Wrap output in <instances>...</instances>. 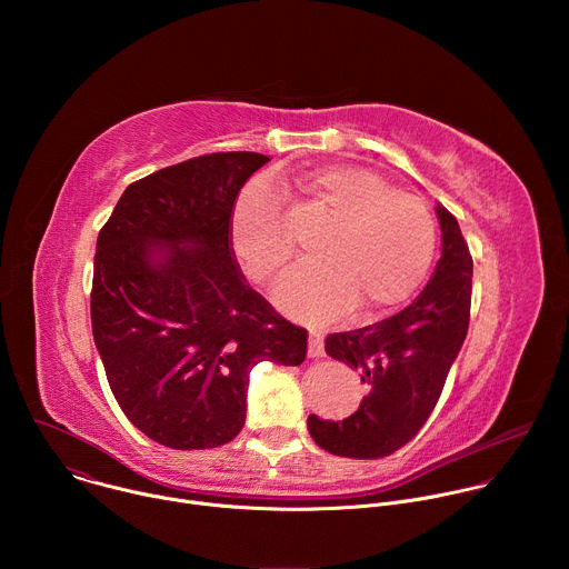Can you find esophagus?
<instances>
[{
  "label": "esophagus",
  "mask_w": 569,
  "mask_h": 569,
  "mask_svg": "<svg viewBox=\"0 0 569 569\" xmlns=\"http://www.w3.org/2000/svg\"><path fill=\"white\" fill-rule=\"evenodd\" d=\"M308 356L310 358H321L323 356V336L315 329L308 333Z\"/></svg>",
  "instance_id": "1"
}]
</instances>
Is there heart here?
<instances>
[{
	"mask_svg": "<svg viewBox=\"0 0 569 569\" xmlns=\"http://www.w3.org/2000/svg\"><path fill=\"white\" fill-rule=\"evenodd\" d=\"M281 184L331 220L317 248L321 261L281 279V308L331 321L356 303L365 312L396 308L421 288L437 252V220L421 196L393 189L380 173L356 164L315 169ZM231 246L242 270L261 283L292 259L283 198L272 182L259 178L240 191L231 211Z\"/></svg>",
	"mask_w": 569,
	"mask_h": 569,
	"instance_id": "obj_1",
	"label": "heart"
}]
</instances>
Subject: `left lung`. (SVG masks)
<instances>
[{"mask_svg":"<svg viewBox=\"0 0 569 569\" xmlns=\"http://www.w3.org/2000/svg\"><path fill=\"white\" fill-rule=\"evenodd\" d=\"M441 259L423 292L369 327L331 333L327 353L353 367L367 385L358 412L345 421L308 417L319 448L338 457H389L430 419L448 371L466 340L472 295V257L457 218L437 207Z\"/></svg>","mask_w":569,"mask_h":569,"instance_id":"obj_1","label":"left lung"}]
</instances>
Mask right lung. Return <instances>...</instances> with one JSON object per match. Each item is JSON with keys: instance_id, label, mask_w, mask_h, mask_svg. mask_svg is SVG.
Here are the masks:
<instances>
[{"instance_id": "add662e5", "label": "right lung", "mask_w": 569, "mask_h": 569, "mask_svg": "<svg viewBox=\"0 0 569 569\" xmlns=\"http://www.w3.org/2000/svg\"><path fill=\"white\" fill-rule=\"evenodd\" d=\"M261 152H211L132 182L99 231L92 333L128 421L173 450L229 443L246 426L250 371L297 367L308 331L242 277L238 191Z\"/></svg>"}]
</instances>
